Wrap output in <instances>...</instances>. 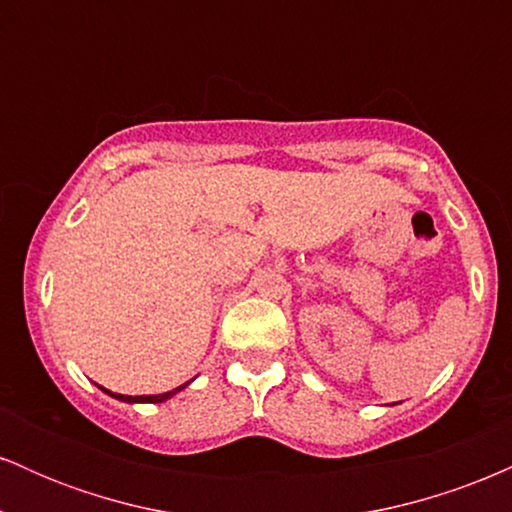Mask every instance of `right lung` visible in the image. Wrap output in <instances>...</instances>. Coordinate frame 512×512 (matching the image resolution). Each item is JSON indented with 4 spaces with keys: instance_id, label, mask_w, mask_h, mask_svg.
<instances>
[{
    "instance_id": "obj_1",
    "label": "right lung",
    "mask_w": 512,
    "mask_h": 512,
    "mask_svg": "<svg viewBox=\"0 0 512 512\" xmlns=\"http://www.w3.org/2000/svg\"><path fill=\"white\" fill-rule=\"evenodd\" d=\"M190 383H192V380H190ZM190 383H185V385L175 387V390H170V392H163V395H139V397H132V395H117V392L105 390V387H101V390L105 392V395H110V397L120 399V402H127V404H158V402H166V399H170L173 395H178V392H180V390H185V387L190 385Z\"/></svg>"
}]
</instances>
